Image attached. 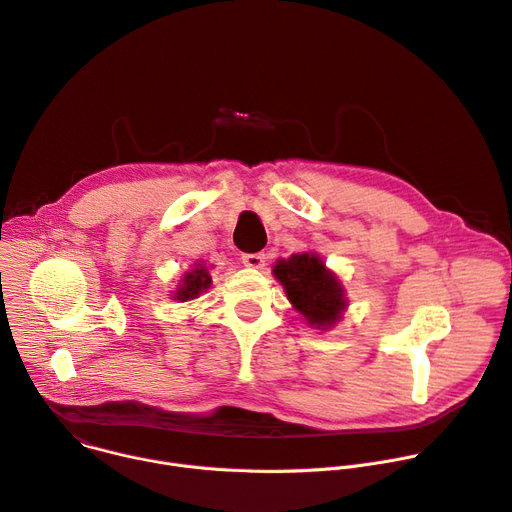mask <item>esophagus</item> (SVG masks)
<instances>
[{
	"instance_id": "34e87169",
	"label": "esophagus",
	"mask_w": 512,
	"mask_h": 512,
	"mask_svg": "<svg viewBox=\"0 0 512 512\" xmlns=\"http://www.w3.org/2000/svg\"><path fill=\"white\" fill-rule=\"evenodd\" d=\"M243 263L247 265V267H255V269H259V267H263L265 265V259H267V255L263 253V251H259V253H243Z\"/></svg>"
}]
</instances>
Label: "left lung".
Returning a JSON list of instances; mask_svg holds the SVG:
<instances>
[{
  "label": "left lung",
  "instance_id": "left-lung-1",
  "mask_svg": "<svg viewBox=\"0 0 512 512\" xmlns=\"http://www.w3.org/2000/svg\"><path fill=\"white\" fill-rule=\"evenodd\" d=\"M277 280L286 288L288 300L316 327H331L339 320L345 300L337 277L324 267L318 255H292L280 259L273 269Z\"/></svg>",
  "mask_w": 512,
  "mask_h": 512
}]
</instances>
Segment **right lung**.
Masks as SVG:
<instances>
[{
	"label": "right lung",
	"instance_id": "right-lung-1",
	"mask_svg": "<svg viewBox=\"0 0 512 512\" xmlns=\"http://www.w3.org/2000/svg\"><path fill=\"white\" fill-rule=\"evenodd\" d=\"M210 273L206 267H196L192 273H185L183 284L179 286V290L175 292V298L185 302V300H194L198 298V294L206 288H210Z\"/></svg>",
	"mask_w": 512,
	"mask_h": 512
}]
</instances>
